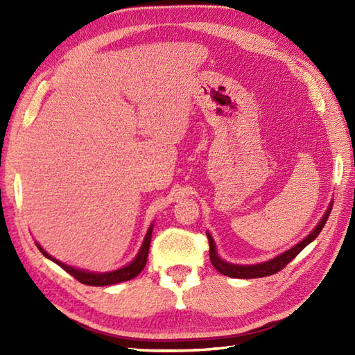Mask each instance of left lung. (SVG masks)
Listing matches in <instances>:
<instances>
[{
    "label": "left lung",
    "mask_w": 355,
    "mask_h": 355,
    "mask_svg": "<svg viewBox=\"0 0 355 355\" xmlns=\"http://www.w3.org/2000/svg\"><path fill=\"white\" fill-rule=\"evenodd\" d=\"M331 209H333V205L328 207V210L323 215L322 220L319 221V224L315 225V229L308 235L304 241H300L299 244H296L294 247H291L290 250L284 252L282 254L276 256V258L270 259L267 262H262V263H254V266H238V263H230V262H225L223 261L220 256L216 253V248H215V243L212 236H210V233H207V238H209V253H210V261H212V266L220 271L221 275L224 276H229V277H236V279H254V277H266L270 275H275L277 271H281L286 263H290L296 256L304 250V248L318 238L319 233L322 232L323 225H325Z\"/></svg>",
    "instance_id": "obj_1"
}]
</instances>
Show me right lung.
I'll return each mask as SVG.
<instances>
[{
  "instance_id": "add662e5",
  "label": "right lung",
  "mask_w": 355,
  "mask_h": 355,
  "mask_svg": "<svg viewBox=\"0 0 355 355\" xmlns=\"http://www.w3.org/2000/svg\"><path fill=\"white\" fill-rule=\"evenodd\" d=\"M150 236H153V225H150L145 241H143V244L140 247V252L139 254L135 256V259L128 263V266L114 270V271H110V273H93V271H87V270H79V268H74L67 266V263L59 262L58 259L51 258V256L44 250V248L36 243V247L40 248V252L45 256V258L51 259L53 262H56L59 267H62L67 273H70L71 276H74V279H78L79 282L85 284V285H93V286H105V285H114L119 282H125V281H130V279L137 276L140 271L145 268L146 266V261H148V253H149V244H150Z\"/></svg>"
}]
</instances>
